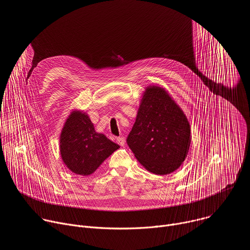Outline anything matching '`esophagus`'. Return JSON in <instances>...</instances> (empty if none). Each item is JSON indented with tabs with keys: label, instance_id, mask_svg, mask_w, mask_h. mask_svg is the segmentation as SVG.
I'll return each mask as SVG.
<instances>
[{
	"label": "esophagus",
	"instance_id": "esophagus-1",
	"mask_svg": "<svg viewBox=\"0 0 250 250\" xmlns=\"http://www.w3.org/2000/svg\"><path fill=\"white\" fill-rule=\"evenodd\" d=\"M117 142H118V144H119L121 146H124L125 144V140L124 137H118V138H117Z\"/></svg>",
	"mask_w": 250,
	"mask_h": 250
}]
</instances>
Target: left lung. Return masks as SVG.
Returning <instances> with one entry per match:
<instances>
[{"label": "left lung", "instance_id": "obj_1", "mask_svg": "<svg viewBox=\"0 0 250 250\" xmlns=\"http://www.w3.org/2000/svg\"><path fill=\"white\" fill-rule=\"evenodd\" d=\"M126 142L146 170L157 175L170 174L187 157L191 144L190 124L164 88L148 86Z\"/></svg>", "mask_w": 250, "mask_h": 250}]
</instances>
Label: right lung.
Segmentation results:
<instances>
[{"instance_id":"1","label":"right lung","mask_w":250,"mask_h":250,"mask_svg":"<svg viewBox=\"0 0 250 250\" xmlns=\"http://www.w3.org/2000/svg\"><path fill=\"white\" fill-rule=\"evenodd\" d=\"M60 154L67 168L77 175L88 176L120 148L115 142L95 130L89 116L73 111L60 134Z\"/></svg>"}]
</instances>
